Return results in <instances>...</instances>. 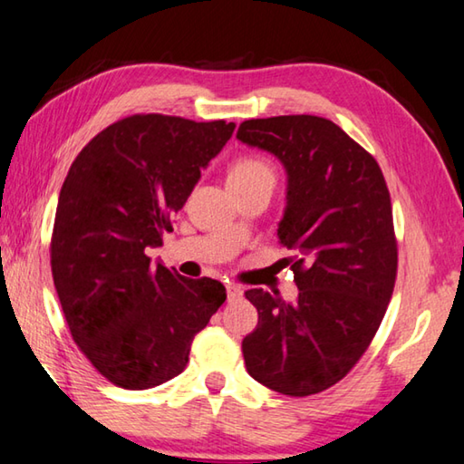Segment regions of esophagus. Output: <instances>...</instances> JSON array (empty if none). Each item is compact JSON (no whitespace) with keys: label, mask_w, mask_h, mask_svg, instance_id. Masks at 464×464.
Here are the masks:
<instances>
[{"label":"esophagus","mask_w":464,"mask_h":464,"mask_svg":"<svg viewBox=\"0 0 464 464\" xmlns=\"http://www.w3.org/2000/svg\"><path fill=\"white\" fill-rule=\"evenodd\" d=\"M226 297H227V302H237V299L242 297V287L234 285V283L226 285Z\"/></svg>","instance_id":"34e87169"}]
</instances>
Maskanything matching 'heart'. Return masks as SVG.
I'll use <instances>...</instances> for the list:
<instances>
[{"instance_id": "heart-1", "label": "heart", "mask_w": 464, "mask_h": 464, "mask_svg": "<svg viewBox=\"0 0 464 464\" xmlns=\"http://www.w3.org/2000/svg\"><path fill=\"white\" fill-rule=\"evenodd\" d=\"M234 191L248 189L255 185H273L277 183V173L269 160L258 157H242L230 167V175H227Z\"/></svg>"}]
</instances>
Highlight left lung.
Returning <instances> with one entry per match:
<instances>
[{"instance_id":"1","label":"left lung","mask_w":464,"mask_h":464,"mask_svg":"<svg viewBox=\"0 0 464 464\" xmlns=\"http://www.w3.org/2000/svg\"><path fill=\"white\" fill-rule=\"evenodd\" d=\"M237 138L287 169L279 240L297 304L248 289L255 332L242 340L248 375L289 397L315 395L344 379L383 322L397 277L392 198L379 162L320 116L245 120Z\"/></svg>"}]
</instances>
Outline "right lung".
I'll list each match as a JSON object with an SVG mask.
<instances>
[{
  "mask_svg": "<svg viewBox=\"0 0 464 464\" xmlns=\"http://www.w3.org/2000/svg\"><path fill=\"white\" fill-rule=\"evenodd\" d=\"M237 124L134 113L103 128L72 160L56 206L51 266L79 351L121 389L177 377L198 332L226 302L209 277L150 265L170 218Z\"/></svg>",
  "mask_w": 464,
  "mask_h": 464,
  "instance_id": "1",
  "label": "right lung"
}]
</instances>
